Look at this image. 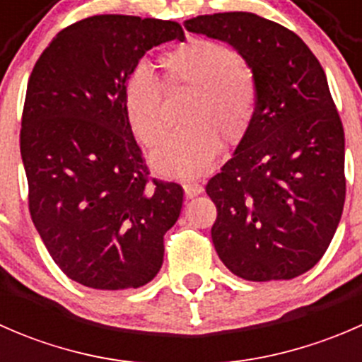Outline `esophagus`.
I'll use <instances>...</instances> for the list:
<instances>
[{"label": "esophagus", "mask_w": 362, "mask_h": 362, "mask_svg": "<svg viewBox=\"0 0 362 362\" xmlns=\"http://www.w3.org/2000/svg\"><path fill=\"white\" fill-rule=\"evenodd\" d=\"M184 192H185V198L187 199L196 198V196L202 194L203 192V185L194 184V182H189V184H184Z\"/></svg>", "instance_id": "34e87169"}]
</instances>
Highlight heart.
<instances>
[{
  "instance_id": "b5f03b06",
  "label": "heart",
  "mask_w": 362,
  "mask_h": 362,
  "mask_svg": "<svg viewBox=\"0 0 362 362\" xmlns=\"http://www.w3.org/2000/svg\"><path fill=\"white\" fill-rule=\"evenodd\" d=\"M159 64L166 89L185 87L192 96L184 115L189 126L160 144L152 166L163 177H199L217 159L221 138L226 148H235L249 134L257 112V80L235 49L206 38L187 40L163 54ZM120 105L134 138L156 147L166 129L163 89L145 64L124 78Z\"/></svg>"
}]
</instances>
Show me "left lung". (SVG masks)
Returning <instances> with one entry per match:
<instances>
[{"instance_id":"8db88e82","label":"left lung","mask_w":362,"mask_h":362,"mask_svg":"<svg viewBox=\"0 0 362 362\" xmlns=\"http://www.w3.org/2000/svg\"><path fill=\"white\" fill-rule=\"evenodd\" d=\"M184 25L235 47L259 89L252 129L206 184L215 250L252 282L303 275L329 247L345 203V134L326 73L296 33L255 13Z\"/></svg>"}]
</instances>
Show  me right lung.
I'll list each match as a JSON object with an SVG mask.
<instances>
[{
    "mask_svg": "<svg viewBox=\"0 0 362 362\" xmlns=\"http://www.w3.org/2000/svg\"><path fill=\"white\" fill-rule=\"evenodd\" d=\"M170 40H184L180 24L87 17L49 43L29 76L21 122L29 214L54 262L90 289L151 282L180 215L184 191L151 177L120 105L127 73Z\"/></svg>",
    "mask_w": 362,
    "mask_h": 362,
    "instance_id": "right-lung-1",
    "label": "right lung"
}]
</instances>
